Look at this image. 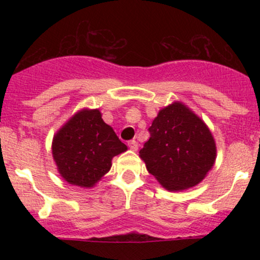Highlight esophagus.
<instances>
[{"mask_svg": "<svg viewBox=\"0 0 260 260\" xmlns=\"http://www.w3.org/2000/svg\"><path fill=\"white\" fill-rule=\"evenodd\" d=\"M128 147H129L131 150L136 151L137 149H138V143H137L136 140H129V142H128Z\"/></svg>", "mask_w": 260, "mask_h": 260, "instance_id": "1", "label": "esophagus"}]
</instances>
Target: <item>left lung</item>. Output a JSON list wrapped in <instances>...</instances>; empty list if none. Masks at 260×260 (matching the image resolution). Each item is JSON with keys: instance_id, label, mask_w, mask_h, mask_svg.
<instances>
[{"instance_id": "left-lung-1", "label": "left lung", "mask_w": 260, "mask_h": 260, "mask_svg": "<svg viewBox=\"0 0 260 260\" xmlns=\"http://www.w3.org/2000/svg\"><path fill=\"white\" fill-rule=\"evenodd\" d=\"M140 149L149 174L169 190L194 187L213 168L216 147L207 124L181 103L162 109Z\"/></svg>"}]
</instances>
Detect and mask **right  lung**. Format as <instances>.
<instances>
[{
    "mask_svg": "<svg viewBox=\"0 0 260 260\" xmlns=\"http://www.w3.org/2000/svg\"><path fill=\"white\" fill-rule=\"evenodd\" d=\"M127 150L99 110H83L53 137L52 155L68 183L92 187L111 169V160Z\"/></svg>",
    "mask_w": 260,
    "mask_h": 260,
    "instance_id": "add662e5",
    "label": "right lung"
}]
</instances>
